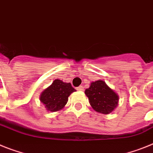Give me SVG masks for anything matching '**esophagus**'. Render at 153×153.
<instances>
[{"label":"esophagus","mask_w":153,"mask_h":153,"mask_svg":"<svg viewBox=\"0 0 153 153\" xmlns=\"http://www.w3.org/2000/svg\"><path fill=\"white\" fill-rule=\"evenodd\" d=\"M76 90H77V91H83V90H84V88H83V86H79V87H78L77 88H76Z\"/></svg>","instance_id":"obj_1"}]
</instances>
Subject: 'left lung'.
<instances>
[{
    "instance_id": "8db88e82",
    "label": "left lung",
    "mask_w": 153,
    "mask_h": 153,
    "mask_svg": "<svg viewBox=\"0 0 153 153\" xmlns=\"http://www.w3.org/2000/svg\"><path fill=\"white\" fill-rule=\"evenodd\" d=\"M85 94L93 109L101 114H110L118 104V95L100 79L92 82Z\"/></svg>"
}]
</instances>
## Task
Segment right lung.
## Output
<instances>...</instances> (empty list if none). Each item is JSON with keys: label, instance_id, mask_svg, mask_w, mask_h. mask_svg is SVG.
Returning a JSON list of instances; mask_svg holds the SVG:
<instances>
[{"label": "right lung", "instance_id": "add662e5", "mask_svg": "<svg viewBox=\"0 0 153 153\" xmlns=\"http://www.w3.org/2000/svg\"><path fill=\"white\" fill-rule=\"evenodd\" d=\"M76 91L70 83L55 79L53 83L44 90L40 95V100L49 111H58L65 107L68 97Z\"/></svg>", "mask_w": 153, "mask_h": 153}]
</instances>
